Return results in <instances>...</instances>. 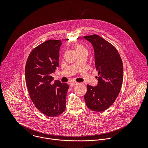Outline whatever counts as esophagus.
<instances>
[{
  "instance_id": "34e87169",
  "label": "esophagus",
  "mask_w": 148,
  "mask_h": 148,
  "mask_svg": "<svg viewBox=\"0 0 148 148\" xmlns=\"http://www.w3.org/2000/svg\"><path fill=\"white\" fill-rule=\"evenodd\" d=\"M78 84V83L75 82H71L70 83V86H75V85H76Z\"/></svg>"
}]
</instances>
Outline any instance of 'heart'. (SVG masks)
I'll list each match as a JSON object with an SVG mask.
<instances>
[{"label": "heart", "mask_w": 148, "mask_h": 148, "mask_svg": "<svg viewBox=\"0 0 148 148\" xmlns=\"http://www.w3.org/2000/svg\"><path fill=\"white\" fill-rule=\"evenodd\" d=\"M75 49H76V51L77 52V53H80L83 52H87V51L84 47L80 44H77L75 45Z\"/></svg>", "instance_id": "heart-1"}]
</instances>
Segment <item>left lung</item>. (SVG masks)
<instances>
[{
    "label": "left lung",
    "instance_id": "1",
    "mask_svg": "<svg viewBox=\"0 0 148 148\" xmlns=\"http://www.w3.org/2000/svg\"><path fill=\"white\" fill-rule=\"evenodd\" d=\"M91 42L95 52L96 69L98 71V84L87 85L84 95L86 106L95 112L106 110L117 99L123 82L122 59L116 48L97 35L84 36Z\"/></svg>",
    "mask_w": 148,
    "mask_h": 148
}]
</instances>
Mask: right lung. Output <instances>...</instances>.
Returning <instances> with one entry per match:
<instances>
[{"label": "right lung", "instance_id": "right-lung-1", "mask_svg": "<svg viewBox=\"0 0 148 148\" xmlns=\"http://www.w3.org/2000/svg\"><path fill=\"white\" fill-rule=\"evenodd\" d=\"M62 41L49 40L35 47L29 53L25 67V83L29 97L44 114L55 117L63 113L69 88L66 83L52 82L51 73L59 66Z\"/></svg>", "mask_w": 148, "mask_h": 148}]
</instances>
